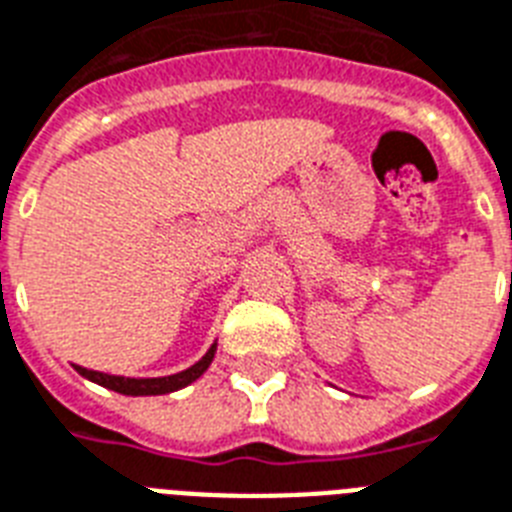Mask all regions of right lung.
<instances>
[{
  "mask_svg": "<svg viewBox=\"0 0 512 512\" xmlns=\"http://www.w3.org/2000/svg\"><path fill=\"white\" fill-rule=\"evenodd\" d=\"M215 357V344L207 350V355L194 363L186 371L176 373V376H162V378H126V376H110V373H99V371H89V368H81L76 365V371L81 376H86L89 381L99 386H107L112 392L118 394H131V397H144V394H168V392H178V389H184L189 386L191 381H197L202 373L207 371V365L213 363Z\"/></svg>",
  "mask_w": 512,
  "mask_h": 512,
  "instance_id": "right-lung-1",
  "label": "right lung"
}]
</instances>
